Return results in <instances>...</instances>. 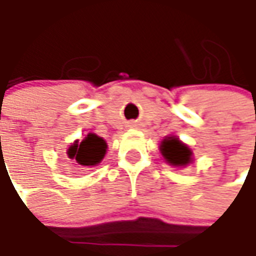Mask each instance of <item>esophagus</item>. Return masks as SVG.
Masks as SVG:
<instances>
[{
    "label": "esophagus",
    "instance_id": "34e87169",
    "mask_svg": "<svg viewBox=\"0 0 256 256\" xmlns=\"http://www.w3.org/2000/svg\"><path fill=\"white\" fill-rule=\"evenodd\" d=\"M131 126H135V125H131Z\"/></svg>",
    "mask_w": 256,
    "mask_h": 256
}]
</instances>
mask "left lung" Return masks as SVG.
<instances>
[{
	"instance_id": "obj_1",
	"label": "left lung",
	"mask_w": 256,
	"mask_h": 256,
	"mask_svg": "<svg viewBox=\"0 0 256 256\" xmlns=\"http://www.w3.org/2000/svg\"><path fill=\"white\" fill-rule=\"evenodd\" d=\"M160 151L165 161L174 166H185L192 162V151L175 136H166L161 142Z\"/></svg>"
}]
</instances>
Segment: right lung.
Masks as SVG:
<instances>
[{
    "label": "right lung",
    "instance_id": "obj_1",
    "mask_svg": "<svg viewBox=\"0 0 256 256\" xmlns=\"http://www.w3.org/2000/svg\"><path fill=\"white\" fill-rule=\"evenodd\" d=\"M106 152V142L95 134H88L80 142L78 140L66 150L68 158L82 166H94L102 161Z\"/></svg>",
    "mask_w": 256,
    "mask_h": 256
}]
</instances>
